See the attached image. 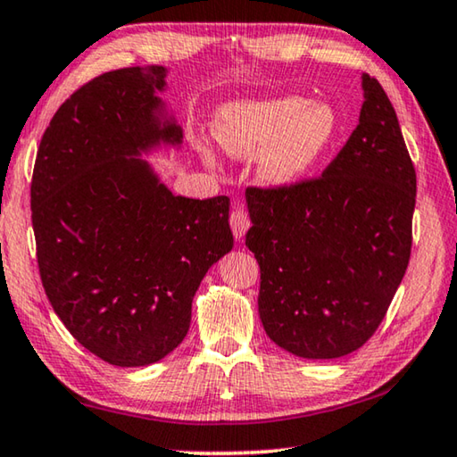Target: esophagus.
Instances as JSON below:
<instances>
[{
  "mask_svg": "<svg viewBox=\"0 0 457 457\" xmlns=\"http://www.w3.org/2000/svg\"><path fill=\"white\" fill-rule=\"evenodd\" d=\"M249 227H251L249 216L245 214L241 208H235L233 212H230V228H233V235H235L237 241H241L245 233L249 230Z\"/></svg>",
  "mask_w": 457,
  "mask_h": 457,
  "instance_id": "34e87169",
  "label": "esophagus"
}]
</instances>
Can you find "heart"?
<instances>
[{
    "label": "heart",
    "mask_w": 457,
    "mask_h": 457,
    "mask_svg": "<svg viewBox=\"0 0 457 457\" xmlns=\"http://www.w3.org/2000/svg\"><path fill=\"white\" fill-rule=\"evenodd\" d=\"M212 132L228 155H257V175L263 184L290 186L320 163L331 149L339 116L327 102H306L300 96L230 102L216 112ZM202 157L214 163L212 151L200 146Z\"/></svg>",
    "instance_id": "b5f03b06"
}]
</instances>
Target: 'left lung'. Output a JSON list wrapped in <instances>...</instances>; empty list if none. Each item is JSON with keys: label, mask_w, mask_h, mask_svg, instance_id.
Here are the masks:
<instances>
[{"label": "left lung", "mask_w": 457, "mask_h": 457, "mask_svg": "<svg viewBox=\"0 0 457 457\" xmlns=\"http://www.w3.org/2000/svg\"><path fill=\"white\" fill-rule=\"evenodd\" d=\"M361 87L360 124L319 179L245 192L259 319L276 345L306 360L360 349L411 259L415 167L380 83L363 75Z\"/></svg>", "instance_id": "obj_1"}]
</instances>
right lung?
Returning <instances> with one entry per match:
<instances>
[{
	"label": "right lung",
	"instance_id": "1",
	"mask_svg": "<svg viewBox=\"0 0 457 457\" xmlns=\"http://www.w3.org/2000/svg\"><path fill=\"white\" fill-rule=\"evenodd\" d=\"M167 69L108 71L42 135L30 206L40 279L77 341L120 368L163 360L187 335L206 271L233 249L227 195L171 194L140 157L184 132L157 91Z\"/></svg>",
	"mask_w": 457,
	"mask_h": 457
}]
</instances>
